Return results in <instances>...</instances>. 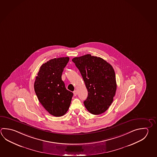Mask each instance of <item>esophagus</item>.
<instances>
[{"instance_id": "34e87169", "label": "esophagus", "mask_w": 157, "mask_h": 157, "mask_svg": "<svg viewBox=\"0 0 157 157\" xmlns=\"http://www.w3.org/2000/svg\"><path fill=\"white\" fill-rule=\"evenodd\" d=\"M73 94H74V96H76L77 95V90H74V92H73Z\"/></svg>"}]
</instances>
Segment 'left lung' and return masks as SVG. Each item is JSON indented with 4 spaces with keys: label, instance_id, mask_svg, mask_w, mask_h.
I'll return each mask as SVG.
<instances>
[{
    "label": "left lung",
    "instance_id": "left-lung-1",
    "mask_svg": "<svg viewBox=\"0 0 157 157\" xmlns=\"http://www.w3.org/2000/svg\"><path fill=\"white\" fill-rule=\"evenodd\" d=\"M83 77L88 92L84 101L88 112L99 115L107 110L117 90L116 74L112 66L100 57L86 54L72 59Z\"/></svg>",
    "mask_w": 157,
    "mask_h": 157
}]
</instances>
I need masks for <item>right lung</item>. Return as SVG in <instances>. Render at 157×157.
Here are the masks:
<instances>
[{
	"label": "right lung",
	"instance_id": "obj_1",
	"mask_svg": "<svg viewBox=\"0 0 157 157\" xmlns=\"http://www.w3.org/2000/svg\"><path fill=\"white\" fill-rule=\"evenodd\" d=\"M69 57L50 59L40 67L34 84L39 102L50 114L64 116L68 111L73 93L66 89L62 80Z\"/></svg>",
	"mask_w": 157,
	"mask_h": 157
}]
</instances>
